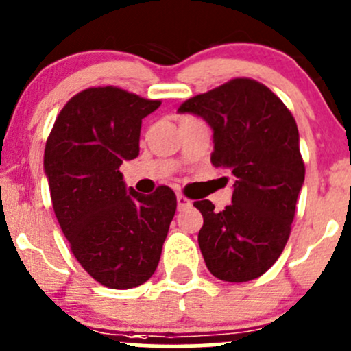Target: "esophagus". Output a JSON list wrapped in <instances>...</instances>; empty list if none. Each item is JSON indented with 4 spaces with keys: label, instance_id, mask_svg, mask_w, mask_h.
Segmentation results:
<instances>
[{
    "label": "esophagus",
    "instance_id": "obj_1",
    "mask_svg": "<svg viewBox=\"0 0 351 351\" xmlns=\"http://www.w3.org/2000/svg\"><path fill=\"white\" fill-rule=\"evenodd\" d=\"M187 206H191V200H189L186 195L177 194V207H179V210H180V208L187 207Z\"/></svg>",
    "mask_w": 351,
    "mask_h": 351
}]
</instances>
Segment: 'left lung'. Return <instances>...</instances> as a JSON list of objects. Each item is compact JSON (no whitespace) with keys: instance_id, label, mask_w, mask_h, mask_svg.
<instances>
[{"instance_id":"left-lung-1","label":"left lung","mask_w":351,"mask_h":351,"mask_svg":"<svg viewBox=\"0 0 351 351\" xmlns=\"http://www.w3.org/2000/svg\"><path fill=\"white\" fill-rule=\"evenodd\" d=\"M179 111L210 124V162L235 177L222 212L210 200L194 202L204 217L199 247L207 269L220 280H254L277 262L292 230L305 179L297 123L277 94L250 77L197 94Z\"/></svg>"}]
</instances>
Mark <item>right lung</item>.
Masks as SVG:
<instances>
[{"label":"right lung","mask_w":351,"mask_h":351,"mask_svg":"<svg viewBox=\"0 0 351 351\" xmlns=\"http://www.w3.org/2000/svg\"><path fill=\"white\" fill-rule=\"evenodd\" d=\"M160 106L116 86H94L66 102L45 149L54 214L90 277L125 290L152 277L174 219V191H125L119 165L139 154L141 124Z\"/></svg>","instance_id":"1"}]
</instances>
